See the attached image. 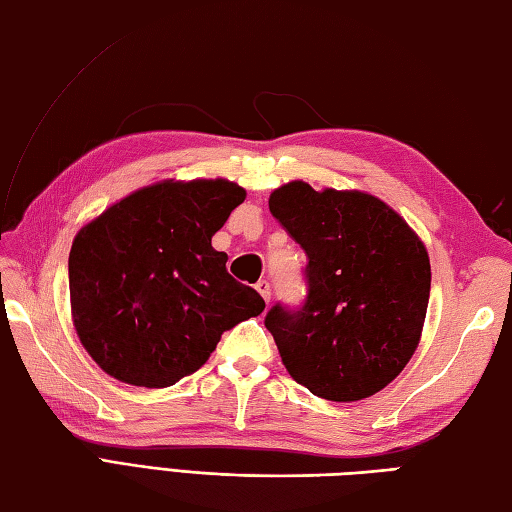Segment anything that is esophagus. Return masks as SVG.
Masks as SVG:
<instances>
[{
	"label": "esophagus",
	"mask_w": 512,
	"mask_h": 512,
	"mask_svg": "<svg viewBox=\"0 0 512 512\" xmlns=\"http://www.w3.org/2000/svg\"><path fill=\"white\" fill-rule=\"evenodd\" d=\"M255 288H257L259 295L264 297V301H270V295H273V288H270V281H266V279H259L257 284H255Z\"/></svg>",
	"instance_id": "obj_1"
}]
</instances>
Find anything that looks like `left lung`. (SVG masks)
<instances>
[{"label":"left lung","instance_id":"left-lung-1","mask_svg":"<svg viewBox=\"0 0 512 512\" xmlns=\"http://www.w3.org/2000/svg\"><path fill=\"white\" fill-rule=\"evenodd\" d=\"M268 206L308 255L303 308L277 303L266 314L281 363L319 398L374 396L420 343L431 288L422 239L365 191H314L292 180Z\"/></svg>","mask_w":512,"mask_h":512}]
</instances>
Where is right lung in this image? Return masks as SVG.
Returning a JSON list of instances; mask_svg holds the SVG:
<instances>
[{"label":"right lung","instance_id":"add662e5","mask_svg":"<svg viewBox=\"0 0 512 512\" xmlns=\"http://www.w3.org/2000/svg\"><path fill=\"white\" fill-rule=\"evenodd\" d=\"M246 191L224 178L162 180L129 193L76 233L70 308L105 374L169 387L200 369L226 330L262 314L259 292L211 246Z\"/></svg>","mask_w":512,"mask_h":512}]
</instances>
